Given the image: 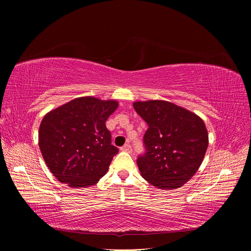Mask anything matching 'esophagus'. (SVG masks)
Here are the masks:
<instances>
[{
	"label": "esophagus",
	"mask_w": 251,
	"mask_h": 251,
	"mask_svg": "<svg viewBox=\"0 0 251 251\" xmlns=\"http://www.w3.org/2000/svg\"><path fill=\"white\" fill-rule=\"evenodd\" d=\"M121 151H127V153H131L132 151V147L130 146V144L128 143H126V144H125V146L120 149Z\"/></svg>",
	"instance_id": "obj_1"
}]
</instances>
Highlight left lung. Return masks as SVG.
Here are the masks:
<instances>
[{"mask_svg":"<svg viewBox=\"0 0 251 251\" xmlns=\"http://www.w3.org/2000/svg\"><path fill=\"white\" fill-rule=\"evenodd\" d=\"M135 111L149 125L146 153L137 165L142 178L160 189L181 187L199 170L208 147V133L197 114L166 100L135 101Z\"/></svg>","mask_w":251,"mask_h":251,"instance_id":"8db88e82","label":"left lung"}]
</instances>
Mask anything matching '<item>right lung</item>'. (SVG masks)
<instances>
[{"label": "right lung", "mask_w": 251, "mask_h": 251, "mask_svg": "<svg viewBox=\"0 0 251 251\" xmlns=\"http://www.w3.org/2000/svg\"><path fill=\"white\" fill-rule=\"evenodd\" d=\"M118 101L77 97L44 116L39 146L45 162L59 182L70 187L96 184L107 174L118 149L111 144L105 121Z\"/></svg>", "instance_id": "add662e5"}]
</instances>
